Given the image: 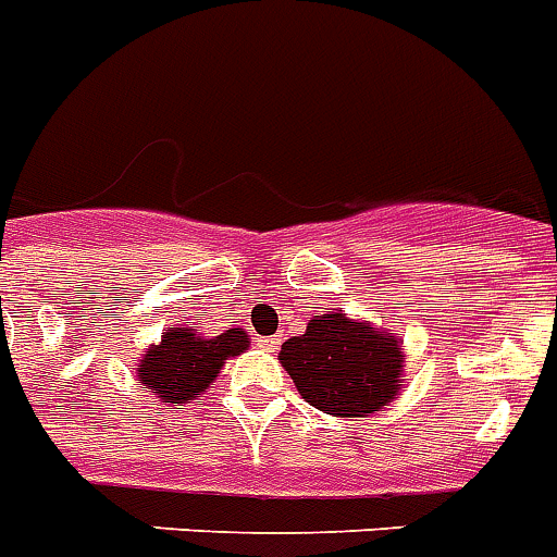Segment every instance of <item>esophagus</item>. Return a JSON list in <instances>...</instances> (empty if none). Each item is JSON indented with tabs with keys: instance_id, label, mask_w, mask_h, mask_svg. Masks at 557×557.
Wrapping results in <instances>:
<instances>
[{
	"instance_id": "esophagus-1",
	"label": "esophagus",
	"mask_w": 557,
	"mask_h": 557,
	"mask_svg": "<svg viewBox=\"0 0 557 557\" xmlns=\"http://www.w3.org/2000/svg\"><path fill=\"white\" fill-rule=\"evenodd\" d=\"M278 341H282V337H278V335L259 337V346H261V349H275V346H278Z\"/></svg>"
}]
</instances>
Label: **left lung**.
<instances>
[{
    "label": "left lung",
    "instance_id": "left-lung-1",
    "mask_svg": "<svg viewBox=\"0 0 557 557\" xmlns=\"http://www.w3.org/2000/svg\"><path fill=\"white\" fill-rule=\"evenodd\" d=\"M278 360L304 400L326 414L369 417L400 388V341L344 310L312 315L304 335L284 341Z\"/></svg>",
    "mask_w": 557,
    "mask_h": 557
}]
</instances>
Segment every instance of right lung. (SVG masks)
Wrapping results in <instances>:
<instances>
[{"label": "right lung", "instance_id": "1", "mask_svg": "<svg viewBox=\"0 0 557 557\" xmlns=\"http://www.w3.org/2000/svg\"><path fill=\"white\" fill-rule=\"evenodd\" d=\"M250 337L242 330H227L216 337H199L191 330L171 326L163 341L146 351L137 377L163 403H185L211 386L222 363L247 349Z\"/></svg>", "mask_w": 557, "mask_h": 557}]
</instances>
